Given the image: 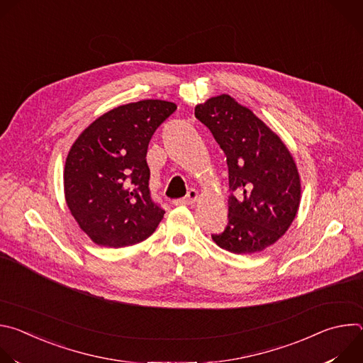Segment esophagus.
Returning <instances> with one entry per match:
<instances>
[{"label": "esophagus", "mask_w": 363, "mask_h": 363, "mask_svg": "<svg viewBox=\"0 0 363 363\" xmlns=\"http://www.w3.org/2000/svg\"><path fill=\"white\" fill-rule=\"evenodd\" d=\"M198 198H199L198 191L196 189H189L185 198L177 199V201H174V203L175 205H191V203H195L198 201Z\"/></svg>", "instance_id": "obj_1"}]
</instances>
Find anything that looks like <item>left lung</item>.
Here are the masks:
<instances>
[{
    "label": "left lung",
    "instance_id": "8db88e82",
    "mask_svg": "<svg viewBox=\"0 0 363 363\" xmlns=\"http://www.w3.org/2000/svg\"><path fill=\"white\" fill-rule=\"evenodd\" d=\"M195 118L224 150L231 191L228 225L214 242L234 254H254L279 241L297 216L301 184L289 147L252 111L228 96L206 99Z\"/></svg>",
    "mask_w": 363,
    "mask_h": 363
}]
</instances>
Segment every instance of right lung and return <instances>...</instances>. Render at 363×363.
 Here are the masks:
<instances>
[{"label": "right lung", "mask_w": 363, "mask_h": 363, "mask_svg": "<svg viewBox=\"0 0 363 363\" xmlns=\"http://www.w3.org/2000/svg\"><path fill=\"white\" fill-rule=\"evenodd\" d=\"M177 105L140 100L103 113L72 145L65 198L79 227L103 247H129L150 237L165 211L150 199L146 152Z\"/></svg>", "instance_id": "right-lung-1"}]
</instances>
